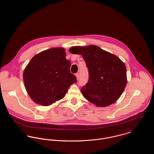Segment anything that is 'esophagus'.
Here are the masks:
<instances>
[{
	"mask_svg": "<svg viewBox=\"0 0 154 154\" xmlns=\"http://www.w3.org/2000/svg\"><path fill=\"white\" fill-rule=\"evenodd\" d=\"M75 76H76V77L77 80H78L79 78V73H76L75 74Z\"/></svg>",
	"mask_w": 154,
	"mask_h": 154,
	"instance_id": "34e87169",
	"label": "esophagus"
}]
</instances>
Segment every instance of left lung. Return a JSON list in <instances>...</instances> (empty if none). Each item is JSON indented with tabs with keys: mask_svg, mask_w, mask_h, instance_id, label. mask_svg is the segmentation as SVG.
<instances>
[{
	"mask_svg": "<svg viewBox=\"0 0 154 154\" xmlns=\"http://www.w3.org/2000/svg\"><path fill=\"white\" fill-rule=\"evenodd\" d=\"M69 51L82 55L88 67V82L81 88L84 97L97 107L115 103L127 84L125 63L116 55L95 45L75 46Z\"/></svg>",
	"mask_w": 154,
	"mask_h": 154,
	"instance_id": "1",
	"label": "left lung"
}]
</instances>
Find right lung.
Instances as JSON below:
<instances>
[{"mask_svg":"<svg viewBox=\"0 0 154 154\" xmlns=\"http://www.w3.org/2000/svg\"><path fill=\"white\" fill-rule=\"evenodd\" d=\"M63 48H51L34 56L26 66L25 87L34 102L47 106L62 99L77 82Z\"/></svg>","mask_w":154,"mask_h":154,"instance_id":"add662e5","label":"right lung"}]
</instances>
